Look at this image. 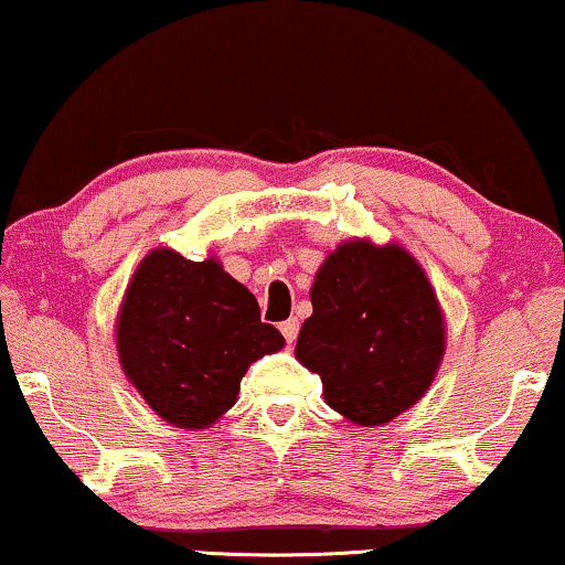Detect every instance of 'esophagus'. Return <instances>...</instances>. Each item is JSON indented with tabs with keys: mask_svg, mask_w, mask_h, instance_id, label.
I'll list each match as a JSON object with an SVG mask.
<instances>
[{
	"mask_svg": "<svg viewBox=\"0 0 565 565\" xmlns=\"http://www.w3.org/2000/svg\"><path fill=\"white\" fill-rule=\"evenodd\" d=\"M281 333H284V339L289 341H295L297 339V333H299V320H295V318H289L287 323H281Z\"/></svg>",
	"mask_w": 565,
	"mask_h": 565,
	"instance_id": "1",
	"label": "esophagus"
}]
</instances>
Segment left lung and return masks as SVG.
<instances>
[{"mask_svg": "<svg viewBox=\"0 0 565 565\" xmlns=\"http://www.w3.org/2000/svg\"><path fill=\"white\" fill-rule=\"evenodd\" d=\"M310 299L295 354L320 375L331 409L373 427L425 396L446 352V320L402 245L341 242L318 268Z\"/></svg>", "mask_w": 565, "mask_h": 565, "instance_id": "left-lung-1", "label": "left lung"}]
</instances>
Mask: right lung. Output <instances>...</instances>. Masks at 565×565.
<instances>
[{
  "label": "right lung",
  "instance_id": "1",
  "mask_svg": "<svg viewBox=\"0 0 565 565\" xmlns=\"http://www.w3.org/2000/svg\"><path fill=\"white\" fill-rule=\"evenodd\" d=\"M284 335L263 323L258 299L216 258L148 253L117 316L122 370L146 404L182 430H203L232 409L239 381Z\"/></svg>",
  "mask_w": 565,
  "mask_h": 565
}]
</instances>
